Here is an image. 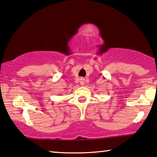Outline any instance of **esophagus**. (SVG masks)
<instances>
[{"instance_id": "1", "label": "esophagus", "mask_w": 157, "mask_h": 157, "mask_svg": "<svg viewBox=\"0 0 157 157\" xmlns=\"http://www.w3.org/2000/svg\"><path fill=\"white\" fill-rule=\"evenodd\" d=\"M80 84H81V86H83V85L85 84V79H84V78H81L80 79Z\"/></svg>"}]
</instances>
